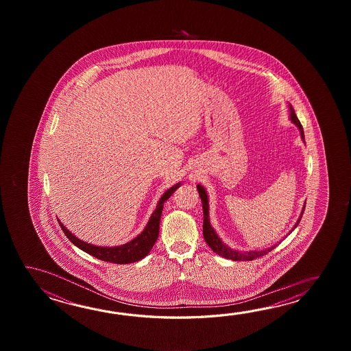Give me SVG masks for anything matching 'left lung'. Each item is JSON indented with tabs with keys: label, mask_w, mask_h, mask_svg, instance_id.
<instances>
[{
	"label": "left lung",
	"mask_w": 351,
	"mask_h": 351,
	"mask_svg": "<svg viewBox=\"0 0 351 351\" xmlns=\"http://www.w3.org/2000/svg\"><path fill=\"white\" fill-rule=\"evenodd\" d=\"M290 118H291L292 123H293L295 125H298V129H300V133H301V138L305 141L304 129H302V125H301L300 120H298V117H296L295 110H293V108H292L291 105H290ZM197 189H198V193H199V197H201L203 217H204V218H203V237H204V241L207 242V245L213 250V252H216L217 254L222 256L224 258L232 260V261H252L254 258H258V257H261V256L269 254V252H271V251L275 248V246H272L269 247V248H266V250H263V251H250V252H245V251H243V252H241V251H236V250H232L230 247L226 246L223 242L219 239V237L217 236L216 232H215V230L212 228V226L209 223L208 197H207V193H206L204 188H203L201 184H198ZM304 210H305V206H304L302 213H301V216L298 218V223L295 224V227H298V224L300 223V221H301V218H302V215H304ZM295 227H293V228H295Z\"/></svg>",
	"instance_id": "left-lung-1"
}]
</instances>
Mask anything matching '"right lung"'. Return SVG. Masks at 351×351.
Returning a JSON list of instances; mask_svg holds the SVG:
<instances>
[{"instance_id": "1", "label": "right lung", "mask_w": 351, "mask_h": 351, "mask_svg": "<svg viewBox=\"0 0 351 351\" xmlns=\"http://www.w3.org/2000/svg\"><path fill=\"white\" fill-rule=\"evenodd\" d=\"M180 184H176L172 188H169L165 192L162 198L159 199L157 204V208L153 212L150 217L149 222L145 226L144 231L136 236L134 239L128 242L123 246L117 247H97L93 246L86 242H82V239L75 237L73 233L67 231V228L64 227V224L59 223L62 232L65 233L67 239H70L75 246L79 247L84 252L94 256L95 258H99L101 261L112 262V263H132V262L139 261L144 258L147 254H149L152 247L157 242L158 234H159V223H160V216L162 210L165 207V202L174 193V191L178 188Z\"/></svg>"}]
</instances>
